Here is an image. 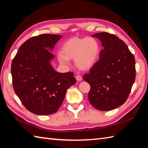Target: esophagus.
I'll list each match as a JSON object with an SVG mask.
<instances>
[{
  "instance_id": "1",
  "label": "esophagus",
  "mask_w": 148,
  "mask_h": 148,
  "mask_svg": "<svg viewBox=\"0 0 148 148\" xmlns=\"http://www.w3.org/2000/svg\"><path fill=\"white\" fill-rule=\"evenodd\" d=\"M75 79H76V80L78 81H81L82 79V76L80 75H77L76 77H75Z\"/></svg>"
}]
</instances>
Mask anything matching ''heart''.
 Masks as SVG:
<instances>
[{
  "label": "heart",
  "instance_id": "1",
  "mask_svg": "<svg viewBox=\"0 0 148 148\" xmlns=\"http://www.w3.org/2000/svg\"><path fill=\"white\" fill-rule=\"evenodd\" d=\"M99 53V45L94 38L74 37L64 42L58 59L64 65L68 64V60L74 59L78 69L88 71L97 64Z\"/></svg>",
  "mask_w": 148,
  "mask_h": 148
}]
</instances>
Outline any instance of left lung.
<instances>
[{
    "label": "left lung",
    "mask_w": 148,
    "mask_h": 148,
    "mask_svg": "<svg viewBox=\"0 0 148 148\" xmlns=\"http://www.w3.org/2000/svg\"><path fill=\"white\" fill-rule=\"evenodd\" d=\"M103 47L99 60L84 80L90 85L88 99L101 111H109L123 105L136 79L135 58L126 44L112 34H94Z\"/></svg>",
    "instance_id": "obj_1"
}]
</instances>
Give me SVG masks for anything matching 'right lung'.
Wrapping results in <instances>:
<instances>
[{
  "label": "right lung",
  "instance_id": "obj_1",
  "mask_svg": "<svg viewBox=\"0 0 148 148\" xmlns=\"http://www.w3.org/2000/svg\"><path fill=\"white\" fill-rule=\"evenodd\" d=\"M60 35L43 34L22 44L13 58L11 74L14 90L27 110L34 114L56 113L67 89L75 83L74 73H57L51 66V53Z\"/></svg>",
  "mask_w": 148,
  "mask_h": 148
}]
</instances>
